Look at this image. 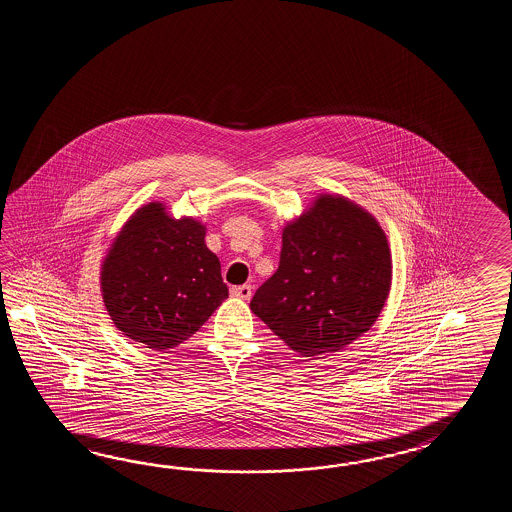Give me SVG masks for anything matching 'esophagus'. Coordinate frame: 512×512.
Masks as SVG:
<instances>
[{
    "label": "esophagus",
    "mask_w": 512,
    "mask_h": 512,
    "mask_svg": "<svg viewBox=\"0 0 512 512\" xmlns=\"http://www.w3.org/2000/svg\"><path fill=\"white\" fill-rule=\"evenodd\" d=\"M230 293L236 298H241V300H251L252 287L251 285H238V287H232Z\"/></svg>",
    "instance_id": "34e87169"
}]
</instances>
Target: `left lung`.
Masks as SVG:
<instances>
[{
    "mask_svg": "<svg viewBox=\"0 0 512 512\" xmlns=\"http://www.w3.org/2000/svg\"><path fill=\"white\" fill-rule=\"evenodd\" d=\"M392 251L381 223L340 194H318L282 230L280 267L251 309L285 346L320 359L377 322L392 289Z\"/></svg>",
    "mask_w": 512,
    "mask_h": 512,
    "instance_id": "left-lung-1",
    "label": "left lung"
}]
</instances>
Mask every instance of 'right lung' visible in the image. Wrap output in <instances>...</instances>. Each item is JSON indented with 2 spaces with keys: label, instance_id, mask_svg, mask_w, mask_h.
<instances>
[{
  "label": "right lung",
  "instance_id": "add662e5",
  "mask_svg": "<svg viewBox=\"0 0 512 512\" xmlns=\"http://www.w3.org/2000/svg\"><path fill=\"white\" fill-rule=\"evenodd\" d=\"M205 236L203 221L174 218L164 201L144 203L120 227L100 263V293L124 337L177 348L229 298Z\"/></svg>",
  "mask_w": 512,
  "mask_h": 512
}]
</instances>
